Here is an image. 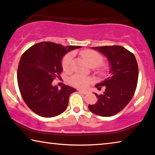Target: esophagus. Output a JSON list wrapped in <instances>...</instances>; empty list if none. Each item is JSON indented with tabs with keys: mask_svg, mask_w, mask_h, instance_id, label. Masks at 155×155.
Here are the masks:
<instances>
[{
	"mask_svg": "<svg viewBox=\"0 0 155 155\" xmlns=\"http://www.w3.org/2000/svg\"><path fill=\"white\" fill-rule=\"evenodd\" d=\"M78 91L80 92H81V93L84 94H87V92H88V91H84V90H81V89H78Z\"/></svg>",
	"mask_w": 155,
	"mask_h": 155,
	"instance_id": "34e87169",
	"label": "esophagus"
}]
</instances>
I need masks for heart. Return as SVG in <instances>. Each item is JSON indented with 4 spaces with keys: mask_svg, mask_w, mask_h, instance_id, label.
<instances>
[{
    "mask_svg": "<svg viewBox=\"0 0 155 155\" xmlns=\"http://www.w3.org/2000/svg\"><path fill=\"white\" fill-rule=\"evenodd\" d=\"M81 55L83 57L86 63L91 67H97L103 61V58L99 53L91 49L84 50L81 52ZM73 53H69L65 55L62 61V67L64 71H70L72 64ZM70 84L74 86L77 87H86L92 82V78L85 76L75 74L70 79Z\"/></svg>",
    "mask_w": 155,
    "mask_h": 155,
    "instance_id": "heart-1",
    "label": "heart"
}]
</instances>
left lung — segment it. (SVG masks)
I'll return each instance as SVG.
<instances>
[{"label": "left lung", "mask_w": 155, "mask_h": 155, "mask_svg": "<svg viewBox=\"0 0 155 155\" xmlns=\"http://www.w3.org/2000/svg\"><path fill=\"white\" fill-rule=\"evenodd\" d=\"M107 57L110 65V75L95 85L98 90L105 86L103 94H95L97 101L88 105L92 113L103 117L112 116L128 104L137 89L138 68L132 53L121 46L92 47Z\"/></svg>", "instance_id": "obj_1"}]
</instances>
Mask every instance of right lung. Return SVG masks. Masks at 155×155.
Segmentation results:
<instances>
[{"mask_svg": "<svg viewBox=\"0 0 155 155\" xmlns=\"http://www.w3.org/2000/svg\"><path fill=\"white\" fill-rule=\"evenodd\" d=\"M81 47H64L43 41L32 46L23 54L17 70L18 88L25 103L36 114L51 117L67 109L70 95L77 90L66 85L60 90L52 85V82L55 77H61L64 55Z\"/></svg>", "mask_w": 155, "mask_h": 155, "instance_id": "right-lung-1", "label": "right lung"}]
</instances>
